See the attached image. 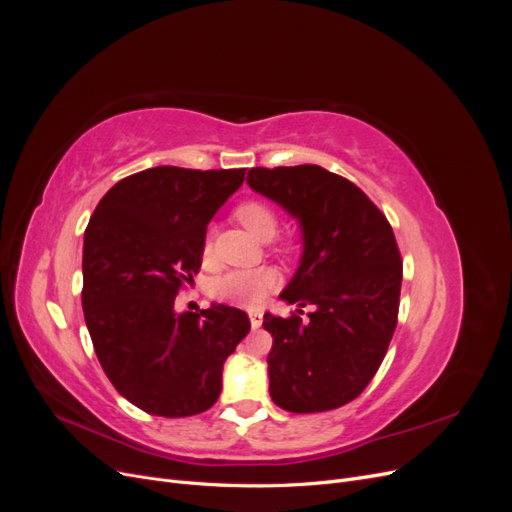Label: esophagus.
I'll return each instance as SVG.
<instances>
[{
  "label": "esophagus",
  "mask_w": 512,
  "mask_h": 512,
  "mask_svg": "<svg viewBox=\"0 0 512 512\" xmlns=\"http://www.w3.org/2000/svg\"><path fill=\"white\" fill-rule=\"evenodd\" d=\"M250 324H252V329H258L260 324H262V314H258V312H250Z\"/></svg>",
  "instance_id": "esophagus-1"
}]
</instances>
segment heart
I'll use <instances>...</instances> for the list:
<instances>
[{
    "instance_id": "b5f03b06",
    "label": "heart",
    "mask_w": 512,
    "mask_h": 512,
    "mask_svg": "<svg viewBox=\"0 0 512 512\" xmlns=\"http://www.w3.org/2000/svg\"><path fill=\"white\" fill-rule=\"evenodd\" d=\"M237 222L260 241H267L277 230V213L265 200H243L235 209ZM209 252V243L205 245ZM277 286V273L273 269H237L228 271L211 282V294L215 299L235 303L243 307H254L265 301L267 294Z\"/></svg>"
}]
</instances>
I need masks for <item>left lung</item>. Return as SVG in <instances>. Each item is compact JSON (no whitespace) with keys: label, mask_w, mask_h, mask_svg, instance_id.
I'll return each mask as SVG.
<instances>
[{"label":"left lung","mask_w":512,"mask_h":512,"mask_svg":"<svg viewBox=\"0 0 512 512\" xmlns=\"http://www.w3.org/2000/svg\"><path fill=\"white\" fill-rule=\"evenodd\" d=\"M250 188L297 218L303 256L280 297L297 314H265L273 337L269 393L277 406L327 412L359 397L397 327L401 256L393 228L363 190L316 164L256 166ZM315 312L303 323L301 306Z\"/></svg>","instance_id":"obj_1"}]
</instances>
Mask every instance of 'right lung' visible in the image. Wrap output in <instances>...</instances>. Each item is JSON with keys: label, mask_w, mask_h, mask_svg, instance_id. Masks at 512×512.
<instances>
[{"label": "right lung", "mask_w": 512, "mask_h": 512, "mask_svg": "<svg viewBox=\"0 0 512 512\" xmlns=\"http://www.w3.org/2000/svg\"><path fill=\"white\" fill-rule=\"evenodd\" d=\"M245 168L156 166L115 183L83 243V312L98 361L119 395L153 416L209 410L224 361L250 333V318L213 303L175 312V297L203 265L207 224Z\"/></svg>", "instance_id": "obj_1"}]
</instances>
